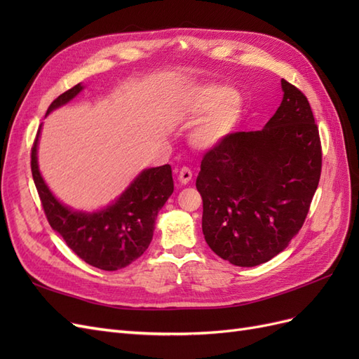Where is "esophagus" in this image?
Instances as JSON below:
<instances>
[{
  "instance_id": "1",
  "label": "esophagus",
  "mask_w": 359,
  "mask_h": 359,
  "mask_svg": "<svg viewBox=\"0 0 359 359\" xmlns=\"http://www.w3.org/2000/svg\"><path fill=\"white\" fill-rule=\"evenodd\" d=\"M191 177H193L191 170L189 168H182L178 173V181H180V184H182V186H186V184H189L191 181Z\"/></svg>"
}]
</instances>
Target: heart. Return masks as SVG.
<instances>
[{
	"label": "heart",
	"instance_id": "obj_1",
	"mask_svg": "<svg viewBox=\"0 0 359 359\" xmlns=\"http://www.w3.org/2000/svg\"><path fill=\"white\" fill-rule=\"evenodd\" d=\"M182 106L189 118H198L209 112L190 133L191 145L199 149L219 147L232 135L243 114L240 95L232 93L229 86L219 83L194 86L184 95Z\"/></svg>",
	"mask_w": 359,
	"mask_h": 359
}]
</instances>
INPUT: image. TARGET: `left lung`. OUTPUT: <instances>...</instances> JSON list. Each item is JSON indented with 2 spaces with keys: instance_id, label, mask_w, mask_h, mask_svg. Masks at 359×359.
Returning a JSON list of instances; mask_svg holds the SVG:
<instances>
[{
  "instance_id": "obj_1",
  "label": "left lung",
  "mask_w": 359,
  "mask_h": 359,
  "mask_svg": "<svg viewBox=\"0 0 359 359\" xmlns=\"http://www.w3.org/2000/svg\"><path fill=\"white\" fill-rule=\"evenodd\" d=\"M283 100L257 132H236L205 154L196 187L206 244L236 266L265 264L306 220L322 169L307 97L281 79Z\"/></svg>"
}]
</instances>
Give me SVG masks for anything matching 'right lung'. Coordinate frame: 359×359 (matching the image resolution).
<instances>
[{"label": "right lung", "mask_w": 359, "mask_h": 359, "mask_svg": "<svg viewBox=\"0 0 359 359\" xmlns=\"http://www.w3.org/2000/svg\"><path fill=\"white\" fill-rule=\"evenodd\" d=\"M82 90L83 85L78 83L57 97L46 115L72 102ZM40 133L41 126L31 149V172L52 229L86 264L103 271L126 268L142 256L153 240L157 214L173 193L170 166L144 169L102 210H73L55 198L41 177L37 160Z\"/></svg>", "instance_id": "right-lung-1"}]
</instances>
